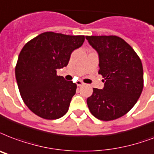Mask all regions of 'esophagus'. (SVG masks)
I'll use <instances>...</instances> for the list:
<instances>
[{
  "label": "esophagus",
  "mask_w": 154,
  "mask_h": 154,
  "mask_svg": "<svg viewBox=\"0 0 154 154\" xmlns=\"http://www.w3.org/2000/svg\"><path fill=\"white\" fill-rule=\"evenodd\" d=\"M83 84H84V83L82 82H81V81H77V86H82V85H83Z\"/></svg>",
  "instance_id": "1"
}]
</instances>
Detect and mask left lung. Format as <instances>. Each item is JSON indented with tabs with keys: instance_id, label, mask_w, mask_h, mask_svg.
<instances>
[{
	"instance_id": "1",
	"label": "left lung",
	"mask_w": 154,
	"mask_h": 154,
	"mask_svg": "<svg viewBox=\"0 0 154 154\" xmlns=\"http://www.w3.org/2000/svg\"><path fill=\"white\" fill-rule=\"evenodd\" d=\"M99 56L98 73L104 88L93 89L87 98L90 112L97 119L110 121L122 117L137 103L144 87L140 59L128 43L116 35L85 36Z\"/></svg>"
}]
</instances>
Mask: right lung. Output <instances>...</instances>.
<instances>
[{
    "label": "right lung",
    "mask_w": 154,
    "mask_h": 154,
    "mask_svg": "<svg viewBox=\"0 0 154 154\" xmlns=\"http://www.w3.org/2000/svg\"><path fill=\"white\" fill-rule=\"evenodd\" d=\"M85 41L84 35L42 33L26 43L20 51L15 76L22 100L36 116L56 119L69 110L77 85L57 76L70 56Z\"/></svg>",
    "instance_id": "right-lung-1"
}]
</instances>
